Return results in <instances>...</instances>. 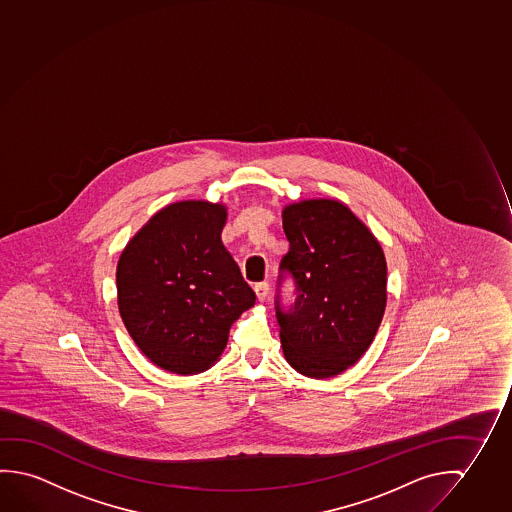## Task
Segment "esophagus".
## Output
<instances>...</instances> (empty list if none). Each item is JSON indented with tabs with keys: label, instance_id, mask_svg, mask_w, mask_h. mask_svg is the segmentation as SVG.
<instances>
[{
	"label": "esophagus",
	"instance_id": "esophagus-1",
	"mask_svg": "<svg viewBox=\"0 0 512 512\" xmlns=\"http://www.w3.org/2000/svg\"><path fill=\"white\" fill-rule=\"evenodd\" d=\"M268 283H258L254 286V292H256V297H258V301L263 302L267 299L268 295Z\"/></svg>",
	"mask_w": 512,
	"mask_h": 512
}]
</instances>
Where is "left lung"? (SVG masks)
I'll return each instance as SVG.
<instances>
[{"mask_svg":"<svg viewBox=\"0 0 512 512\" xmlns=\"http://www.w3.org/2000/svg\"><path fill=\"white\" fill-rule=\"evenodd\" d=\"M290 251L281 270L297 281V302L277 322L295 372L329 379L356 365L386 309L388 268L379 240L338 199H302L283 208Z\"/></svg>","mask_w":512,"mask_h":512,"instance_id":"left-lung-1","label":"left lung"}]
</instances>
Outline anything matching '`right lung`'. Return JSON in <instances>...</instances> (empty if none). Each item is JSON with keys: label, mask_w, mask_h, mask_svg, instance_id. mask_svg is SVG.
Here are the masks:
<instances>
[{"label": "right lung", "mask_w": 512, "mask_h": 512, "mask_svg": "<svg viewBox=\"0 0 512 512\" xmlns=\"http://www.w3.org/2000/svg\"><path fill=\"white\" fill-rule=\"evenodd\" d=\"M224 203L167 204L117 261V304L142 354L165 372L201 374L226 349L229 327L256 295L222 244Z\"/></svg>", "instance_id": "right-lung-1"}]
</instances>
